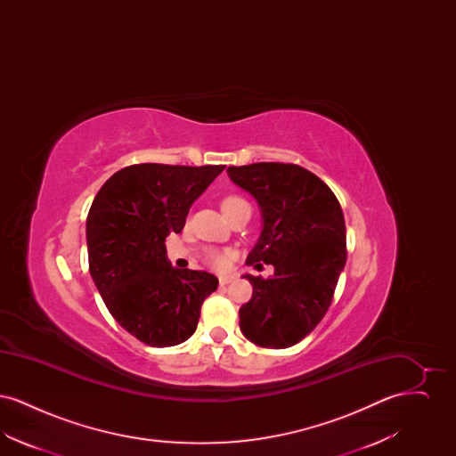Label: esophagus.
<instances>
[{
    "mask_svg": "<svg viewBox=\"0 0 456 456\" xmlns=\"http://www.w3.org/2000/svg\"><path fill=\"white\" fill-rule=\"evenodd\" d=\"M234 275H220L218 277V283L224 287V285H227V283L234 282Z\"/></svg>",
    "mask_w": 456,
    "mask_h": 456,
    "instance_id": "34e87169",
    "label": "esophagus"
}]
</instances>
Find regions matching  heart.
I'll use <instances>...</instances> for the list:
<instances>
[{
  "label": "heart",
  "instance_id": "b5f03b06",
  "mask_svg": "<svg viewBox=\"0 0 456 456\" xmlns=\"http://www.w3.org/2000/svg\"><path fill=\"white\" fill-rule=\"evenodd\" d=\"M220 207H222V212L229 218L232 217L240 208H246V207L249 208V205L246 203V200H242V198L238 195L225 196V198L222 200ZM205 261H207L212 268H216V270H224V268H227V265H229V261H231V253L225 251V249L210 248V249L205 251Z\"/></svg>",
  "mask_w": 456,
  "mask_h": 456
}]
</instances>
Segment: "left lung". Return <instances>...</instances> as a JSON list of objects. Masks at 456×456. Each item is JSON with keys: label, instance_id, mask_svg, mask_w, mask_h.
<instances>
[{"label": "left lung", "instance_id": "left-lung-1", "mask_svg": "<svg viewBox=\"0 0 456 456\" xmlns=\"http://www.w3.org/2000/svg\"><path fill=\"white\" fill-rule=\"evenodd\" d=\"M229 175L263 212V231L246 263L275 268L270 279L246 275L253 296L239 309L240 331L260 347H292L323 320L346 266L340 201L318 175L296 164L232 166Z\"/></svg>", "mask_w": 456, "mask_h": 456}]
</instances>
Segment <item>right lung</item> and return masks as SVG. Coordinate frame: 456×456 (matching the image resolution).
Listing matches in <instances>:
<instances>
[{"mask_svg": "<svg viewBox=\"0 0 456 456\" xmlns=\"http://www.w3.org/2000/svg\"><path fill=\"white\" fill-rule=\"evenodd\" d=\"M224 169L133 164L112 174L92 201L90 275L112 318L151 347L188 340L201 304L217 290L216 275L171 266L166 238L183 231L191 203Z\"/></svg>", "mask_w": 456, "mask_h": 456, "instance_id": "obj_1", "label": "right lung"}]
</instances>
